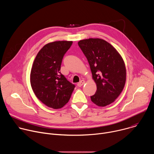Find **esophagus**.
I'll return each mask as SVG.
<instances>
[{"mask_svg":"<svg viewBox=\"0 0 154 154\" xmlns=\"http://www.w3.org/2000/svg\"><path fill=\"white\" fill-rule=\"evenodd\" d=\"M85 81L82 80H81L79 83H77V86H78L79 87H81L82 86H83V85L85 84Z\"/></svg>","mask_w":154,"mask_h":154,"instance_id":"34e87169","label":"esophagus"}]
</instances>
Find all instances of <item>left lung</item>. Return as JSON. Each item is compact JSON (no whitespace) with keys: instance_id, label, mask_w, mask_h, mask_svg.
Wrapping results in <instances>:
<instances>
[{"instance_id":"left-lung-1","label":"left lung","mask_w":154,"mask_h":154,"mask_svg":"<svg viewBox=\"0 0 154 154\" xmlns=\"http://www.w3.org/2000/svg\"><path fill=\"white\" fill-rule=\"evenodd\" d=\"M78 45L89 63L97 86L96 93L91 96V101L99 106L113 103L121 93L126 81V69L122 57L102 39H83Z\"/></svg>"}]
</instances>
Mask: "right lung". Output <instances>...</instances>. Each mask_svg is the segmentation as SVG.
<instances>
[{
	"label": "right lung",
	"mask_w": 154,
	"mask_h": 154,
	"mask_svg": "<svg viewBox=\"0 0 154 154\" xmlns=\"http://www.w3.org/2000/svg\"><path fill=\"white\" fill-rule=\"evenodd\" d=\"M72 41L49 42L38 53L32 65L30 83L37 98L46 106L61 108L69 100L75 85L61 72L63 58Z\"/></svg>",
	"instance_id": "right-lung-1"
}]
</instances>
